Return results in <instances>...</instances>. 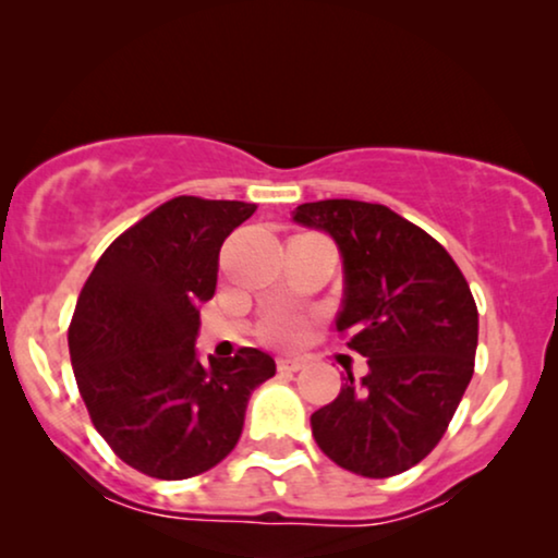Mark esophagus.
Here are the masks:
<instances>
[{
	"instance_id": "1",
	"label": "esophagus",
	"mask_w": 558,
	"mask_h": 558,
	"mask_svg": "<svg viewBox=\"0 0 558 558\" xmlns=\"http://www.w3.org/2000/svg\"><path fill=\"white\" fill-rule=\"evenodd\" d=\"M302 367H305V360H298V356H294V360H290V356H279L277 360L279 373H300Z\"/></svg>"
}]
</instances>
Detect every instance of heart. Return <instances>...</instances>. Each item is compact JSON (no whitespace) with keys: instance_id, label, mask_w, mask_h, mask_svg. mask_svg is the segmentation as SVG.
I'll list each match as a JSON object with an SVG mask.
<instances>
[{"instance_id":"heart-1","label":"heart","mask_w":558,"mask_h":558,"mask_svg":"<svg viewBox=\"0 0 558 558\" xmlns=\"http://www.w3.org/2000/svg\"><path fill=\"white\" fill-rule=\"evenodd\" d=\"M260 336L277 347H294L302 339V323L292 315H271L260 328Z\"/></svg>"}]
</instances>
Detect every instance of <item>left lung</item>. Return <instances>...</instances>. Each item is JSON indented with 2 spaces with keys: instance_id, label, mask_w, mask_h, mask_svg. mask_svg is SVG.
<instances>
[{
  "instance_id": "obj_1",
  "label": "left lung",
  "mask_w": 558,
  "mask_h": 558,
  "mask_svg": "<svg viewBox=\"0 0 558 558\" xmlns=\"http://www.w3.org/2000/svg\"><path fill=\"white\" fill-rule=\"evenodd\" d=\"M294 222L326 230L339 245L336 328L369 364L311 416L315 442L367 478L414 469L442 439L473 377L478 311L469 281L435 238L383 204H300Z\"/></svg>"
}]
</instances>
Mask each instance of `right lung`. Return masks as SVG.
Masks as SVG:
<instances>
[{
	"mask_svg": "<svg viewBox=\"0 0 558 558\" xmlns=\"http://www.w3.org/2000/svg\"><path fill=\"white\" fill-rule=\"evenodd\" d=\"M256 204L175 196L106 247L72 323L69 356L87 414L123 463L181 481L238 445L253 388L277 373L266 352L196 360L198 302L215 298L219 247Z\"/></svg>",
	"mask_w": 558,
	"mask_h": 558,
	"instance_id": "right-lung-1",
	"label": "right lung"
}]
</instances>
